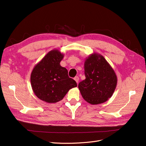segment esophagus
<instances>
[{
    "instance_id": "esophagus-1",
    "label": "esophagus",
    "mask_w": 146,
    "mask_h": 146,
    "mask_svg": "<svg viewBox=\"0 0 146 146\" xmlns=\"http://www.w3.org/2000/svg\"><path fill=\"white\" fill-rule=\"evenodd\" d=\"M74 80H75V81H76V82H77V83H78V81H79V77H78V76L75 77H74Z\"/></svg>"
}]
</instances>
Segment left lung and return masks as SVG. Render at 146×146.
<instances>
[{
    "label": "left lung",
    "mask_w": 146,
    "mask_h": 146,
    "mask_svg": "<svg viewBox=\"0 0 146 146\" xmlns=\"http://www.w3.org/2000/svg\"><path fill=\"white\" fill-rule=\"evenodd\" d=\"M85 80L78 83V89L87 102L102 104L112 96L117 85V77L111 66L100 54H92L84 64Z\"/></svg>",
    "instance_id": "obj_1"
}]
</instances>
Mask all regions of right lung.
Returning a JSON list of instances; mask_svg holds the SVG:
<instances>
[{
    "mask_svg": "<svg viewBox=\"0 0 146 146\" xmlns=\"http://www.w3.org/2000/svg\"><path fill=\"white\" fill-rule=\"evenodd\" d=\"M63 57L58 50L50 51L31 74V85L35 94L47 103L58 102L70 89L77 86L76 82L69 77L68 70L60 64Z\"/></svg>",
    "mask_w": 146,
    "mask_h": 146,
    "instance_id": "right-lung-1",
    "label": "right lung"
}]
</instances>
